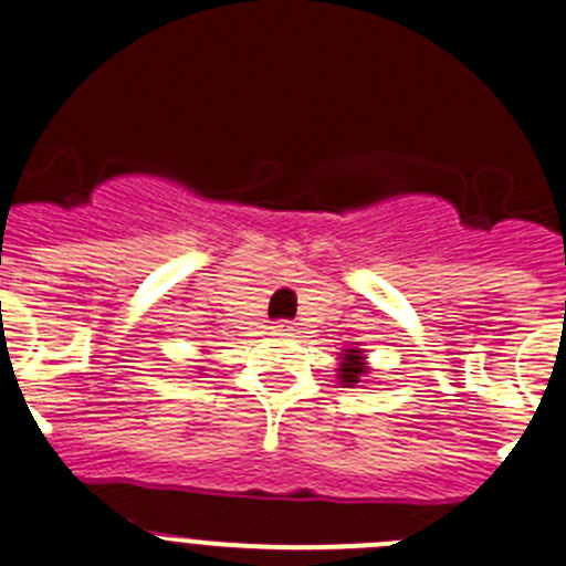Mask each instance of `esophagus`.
Returning <instances> with one entry per match:
<instances>
[{"mask_svg": "<svg viewBox=\"0 0 566 566\" xmlns=\"http://www.w3.org/2000/svg\"><path fill=\"white\" fill-rule=\"evenodd\" d=\"M273 328H276L279 334H295V332H298V323H293V321H279Z\"/></svg>", "mask_w": 566, "mask_h": 566, "instance_id": "obj_1", "label": "esophagus"}]
</instances>
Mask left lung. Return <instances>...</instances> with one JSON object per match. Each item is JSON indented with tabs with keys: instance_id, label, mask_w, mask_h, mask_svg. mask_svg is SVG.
<instances>
[{
	"instance_id": "obj_1",
	"label": "left lung",
	"mask_w": 566,
	"mask_h": 566,
	"mask_svg": "<svg viewBox=\"0 0 566 566\" xmlns=\"http://www.w3.org/2000/svg\"><path fill=\"white\" fill-rule=\"evenodd\" d=\"M339 367H337V378L343 381V387H354L359 384V378L367 373V361L361 348H345V354L339 356Z\"/></svg>"
}]
</instances>
